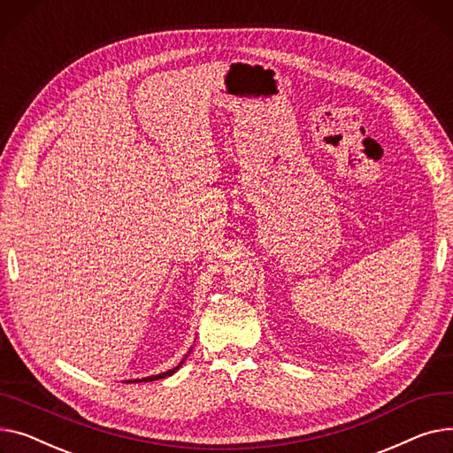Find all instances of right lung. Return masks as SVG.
Listing matches in <instances>:
<instances>
[{
	"label": "right lung",
	"instance_id": "1",
	"mask_svg": "<svg viewBox=\"0 0 453 453\" xmlns=\"http://www.w3.org/2000/svg\"><path fill=\"white\" fill-rule=\"evenodd\" d=\"M184 362V360H182ZM182 362L179 364V365H175L173 369H170V371H166V373H161V375H153V377H148V379H142V380H133V382H151V380H158V379H165V377H170V375H173L175 371L182 365Z\"/></svg>",
	"mask_w": 453,
	"mask_h": 453
}]
</instances>
